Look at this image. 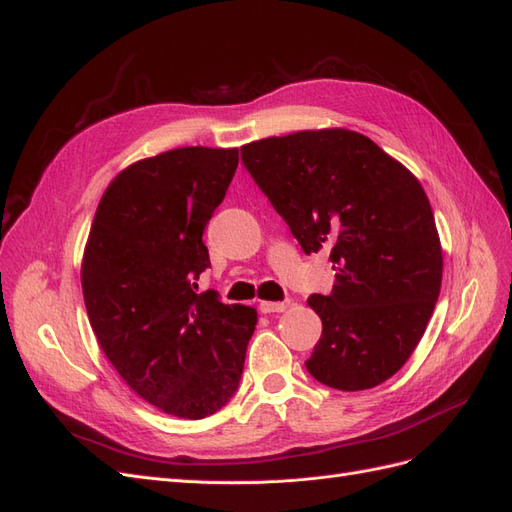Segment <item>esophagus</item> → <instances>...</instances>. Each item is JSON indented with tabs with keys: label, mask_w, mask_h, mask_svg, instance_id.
Returning <instances> with one entry per match:
<instances>
[{
	"label": "esophagus",
	"mask_w": 512,
	"mask_h": 512,
	"mask_svg": "<svg viewBox=\"0 0 512 512\" xmlns=\"http://www.w3.org/2000/svg\"><path fill=\"white\" fill-rule=\"evenodd\" d=\"M288 305L290 301H260L258 309L262 314H275V312H284Z\"/></svg>",
	"instance_id": "obj_1"
}]
</instances>
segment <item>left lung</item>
<instances>
[{"mask_svg":"<svg viewBox=\"0 0 512 512\" xmlns=\"http://www.w3.org/2000/svg\"><path fill=\"white\" fill-rule=\"evenodd\" d=\"M241 160L305 254L329 250L335 284L309 307L322 335L305 367L365 391L404 367L442 284V247L421 183L371 138L303 130L241 147Z\"/></svg>","mask_w":512,"mask_h":512,"instance_id":"1","label":"left lung"}]
</instances>
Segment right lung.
Wrapping results in <instances>:
<instances>
[{"label":"right lung","instance_id":"add662e5","mask_svg":"<svg viewBox=\"0 0 512 512\" xmlns=\"http://www.w3.org/2000/svg\"><path fill=\"white\" fill-rule=\"evenodd\" d=\"M239 149L179 147L134 162L108 185L85 245L81 284L106 359L151 406L205 418L237 393L256 309L196 292L203 232Z\"/></svg>","mask_w":512,"mask_h":512}]
</instances>
